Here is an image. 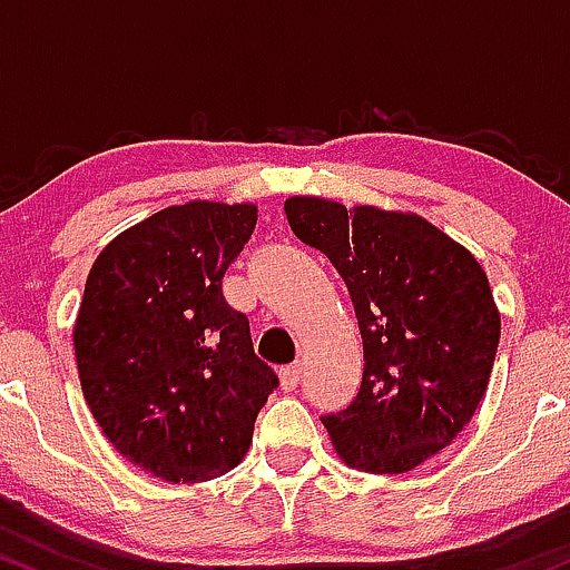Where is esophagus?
Listing matches in <instances>:
<instances>
[{
    "instance_id": "obj_1",
    "label": "esophagus",
    "mask_w": 570,
    "mask_h": 570,
    "mask_svg": "<svg viewBox=\"0 0 570 570\" xmlns=\"http://www.w3.org/2000/svg\"><path fill=\"white\" fill-rule=\"evenodd\" d=\"M298 382H302V366H298V363L279 368V385H283V390H287V393L296 390Z\"/></svg>"
}]
</instances>
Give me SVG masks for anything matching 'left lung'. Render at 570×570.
Here are the masks:
<instances>
[{
    "instance_id": "1",
    "label": "left lung",
    "mask_w": 570,
    "mask_h": 570,
    "mask_svg": "<svg viewBox=\"0 0 570 570\" xmlns=\"http://www.w3.org/2000/svg\"><path fill=\"white\" fill-rule=\"evenodd\" d=\"M293 234L336 266L363 338L355 401L325 414L334 450L371 474H406L474 417L501 312L479 261L414 213L291 196Z\"/></svg>"
}]
</instances>
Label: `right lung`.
I'll return each mask as SVG.
<instances>
[{
  "label": "right lung",
  "mask_w": 570,
  "mask_h": 570,
  "mask_svg": "<svg viewBox=\"0 0 570 570\" xmlns=\"http://www.w3.org/2000/svg\"><path fill=\"white\" fill-rule=\"evenodd\" d=\"M255 220V204L166 207L115 236L88 272L72 331L82 395L115 450L166 482L232 471L279 385L223 296Z\"/></svg>",
  "instance_id": "right-lung-1"
}]
</instances>
